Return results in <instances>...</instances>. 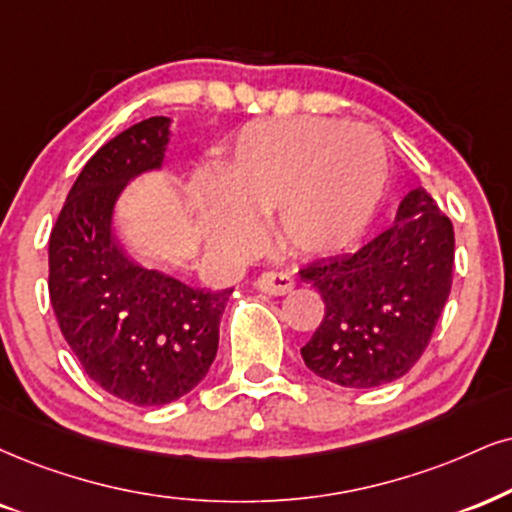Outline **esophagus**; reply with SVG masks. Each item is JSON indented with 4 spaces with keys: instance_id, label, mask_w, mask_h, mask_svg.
<instances>
[{
    "instance_id": "34e87169",
    "label": "esophagus",
    "mask_w": 512,
    "mask_h": 512,
    "mask_svg": "<svg viewBox=\"0 0 512 512\" xmlns=\"http://www.w3.org/2000/svg\"><path fill=\"white\" fill-rule=\"evenodd\" d=\"M292 287H294V280L285 273H263L256 280V289H261V292L273 294V296L287 294Z\"/></svg>"
}]
</instances>
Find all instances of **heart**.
<instances>
[{"instance_id": "obj_1", "label": "heart", "mask_w": 512, "mask_h": 512, "mask_svg": "<svg viewBox=\"0 0 512 512\" xmlns=\"http://www.w3.org/2000/svg\"><path fill=\"white\" fill-rule=\"evenodd\" d=\"M389 180L384 140L365 125L285 118L244 128L218 182H201L208 235L244 251L258 216L273 213V235L294 256L349 249L377 216Z\"/></svg>"}]
</instances>
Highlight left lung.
Wrapping results in <instances>:
<instances>
[{
	"label": "left lung",
	"instance_id": "8db88e82",
	"mask_svg": "<svg viewBox=\"0 0 512 512\" xmlns=\"http://www.w3.org/2000/svg\"><path fill=\"white\" fill-rule=\"evenodd\" d=\"M451 220L427 189L408 192L396 223L356 254L301 270L325 318L301 349L308 370L349 389L394 382L418 363L453 282Z\"/></svg>",
	"mask_w": 512,
	"mask_h": 512
}]
</instances>
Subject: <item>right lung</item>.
Segmentation results:
<instances>
[{"label": "right lung", "instance_id": "add662e5", "mask_svg": "<svg viewBox=\"0 0 512 512\" xmlns=\"http://www.w3.org/2000/svg\"><path fill=\"white\" fill-rule=\"evenodd\" d=\"M170 118L123 130L85 163L49 237V299L90 380L135 406L178 401L204 380L232 289H194L144 268L113 235L125 185L159 170Z\"/></svg>", "mask_w": 512, "mask_h": 512}]
</instances>
